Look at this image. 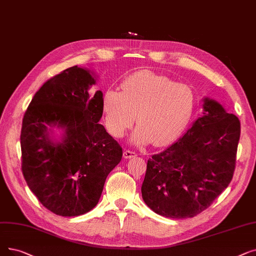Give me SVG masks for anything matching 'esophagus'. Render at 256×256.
<instances>
[{
  "label": "esophagus",
  "instance_id": "1",
  "mask_svg": "<svg viewBox=\"0 0 256 256\" xmlns=\"http://www.w3.org/2000/svg\"><path fill=\"white\" fill-rule=\"evenodd\" d=\"M136 152H132V150H124V159H132V158H134V157H136Z\"/></svg>",
  "mask_w": 256,
  "mask_h": 256
}]
</instances>
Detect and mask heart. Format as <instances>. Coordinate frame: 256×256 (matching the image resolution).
<instances>
[{
    "mask_svg": "<svg viewBox=\"0 0 256 256\" xmlns=\"http://www.w3.org/2000/svg\"><path fill=\"white\" fill-rule=\"evenodd\" d=\"M194 104L190 84L150 70L130 75L121 84V92L110 88L102 97L104 124L115 138L124 137L137 117L139 126L130 138L137 146L172 142L187 126Z\"/></svg>",
    "mask_w": 256,
    "mask_h": 256,
    "instance_id": "obj_1",
    "label": "heart"
}]
</instances>
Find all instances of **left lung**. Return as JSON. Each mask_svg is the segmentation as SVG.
<instances>
[{"instance_id": "8db88e82", "label": "left lung", "mask_w": 256, "mask_h": 256, "mask_svg": "<svg viewBox=\"0 0 256 256\" xmlns=\"http://www.w3.org/2000/svg\"><path fill=\"white\" fill-rule=\"evenodd\" d=\"M240 135L238 118L205 97L203 114L184 136L148 160L143 201L165 218L201 214L232 180Z\"/></svg>"}]
</instances>
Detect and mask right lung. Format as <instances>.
I'll return each instance as SVG.
<instances>
[{"mask_svg": "<svg viewBox=\"0 0 256 256\" xmlns=\"http://www.w3.org/2000/svg\"><path fill=\"white\" fill-rule=\"evenodd\" d=\"M96 80L86 68L66 69L42 86L23 118L22 170L30 190L58 216L92 210L122 158L118 142L99 124L104 94L90 91Z\"/></svg>", "mask_w": 256, "mask_h": 256, "instance_id": "1", "label": "right lung"}]
</instances>
